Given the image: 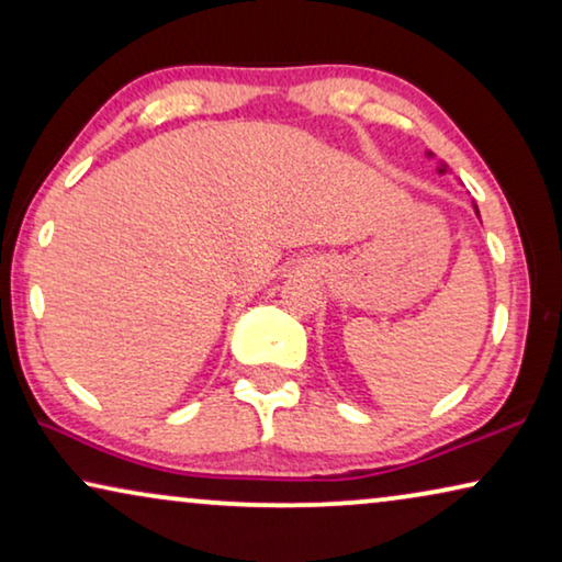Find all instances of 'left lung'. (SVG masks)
<instances>
[{
	"instance_id": "left-lung-1",
	"label": "left lung",
	"mask_w": 562,
	"mask_h": 562,
	"mask_svg": "<svg viewBox=\"0 0 562 562\" xmlns=\"http://www.w3.org/2000/svg\"><path fill=\"white\" fill-rule=\"evenodd\" d=\"M429 156H432V153H429ZM437 171H440V173H445V166H440V168H437ZM475 212H479V210H475Z\"/></svg>"
}]
</instances>
